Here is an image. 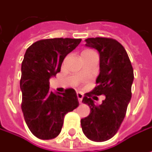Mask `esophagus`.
Masks as SVG:
<instances>
[{
    "label": "esophagus",
    "mask_w": 152,
    "mask_h": 152,
    "mask_svg": "<svg viewBox=\"0 0 152 152\" xmlns=\"http://www.w3.org/2000/svg\"><path fill=\"white\" fill-rule=\"evenodd\" d=\"M77 96L78 102L81 104V103H82V100H83V94L80 93V92H77Z\"/></svg>",
    "instance_id": "34e87169"
}]
</instances>
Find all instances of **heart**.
<instances>
[{"mask_svg": "<svg viewBox=\"0 0 152 152\" xmlns=\"http://www.w3.org/2000/svg\"><path fill=\"white\" fill-rule=\"evenodd\" d=\"M94 53L93 51H90V50H86V51H83L82 54H81V58L82 57H85V56H87V55H90V54Z\"/></svg>", "mask_w": 152, "mask_h": 152, "instance_id": "obj_1", "label": "heart"}]
</instances>
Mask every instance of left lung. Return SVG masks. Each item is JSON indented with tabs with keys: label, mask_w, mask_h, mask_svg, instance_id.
<instances>
[{
	"label": "left lung",
	"mask_w": 152,
	"mask_h": 152,
	"mask_svg": "<svg viewBox=\"0 0 152 152\" xmlns=\"http://www.w3.org/2000/svg\"><path fill=\"white\" fill-rule=\"evenodd\" d=\"M86 46L98 51L100 73L97 86L83 98L82 102L90 107V113L81 119V126L89 140L105 142L115 135L125 117L132 97L133 68L123 45L113 39L89 38ZM94 94H104L106 99L96 106Z\"/></svg>",
	"instance_id": "obj_1"
}]
</instances>
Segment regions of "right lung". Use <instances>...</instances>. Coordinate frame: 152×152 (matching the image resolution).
Instances as JSON below:
<instances>
[{
    "label": "right lung",
    "mask_w": 152,
    "mask_h": 152,
    "mask_svg": "<svg viewBox=\"0 0 152 152\" xmlns=\"http://www.w3.org/2000/svg\"><path fill=\"white\" fill-rule=\"evenodd\" d=\"M81 39H41L28 48L21 64V110L25 122L37 138L50 140L61 132L64 117L79 105L77 93L72 88L65 93L49 91V79L60 72L67 54Z\"/></svg>",
    "instance_id": "1"
}]
</instances>
